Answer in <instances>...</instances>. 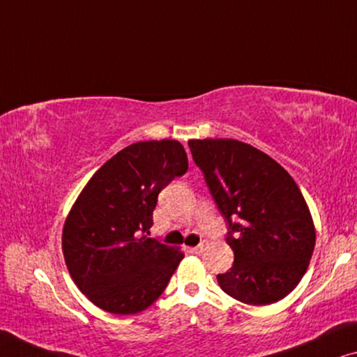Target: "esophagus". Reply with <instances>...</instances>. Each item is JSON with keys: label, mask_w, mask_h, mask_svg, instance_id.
Wrapping results in <instances>:
<instances>
[{"label": "esophagus", "mask_w": 357, "mask_h": 357, "mask_svg": "<svg viewBox=\"0 0 357 357\" xmlns=\"http://www.w3.org/2000/svg\"><path fill=\"white\" fill-rule=\"evenodd\" d=\"M205 248H207V244L200 243L199 245H195V248H192V252H195V254H202L204 250H205Z\"/></svg>", "instance_id": "1"}]
</instances>
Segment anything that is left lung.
Returning <instances> with one entry per match:
<instances>
[{"label": "left lung", "instance_id": "left-lung-1", "mask_svg": "<svg viewBox=\"0 0 357 357\" xmlns=\"http://www.w3.org/2000/svg\"><path fill=\"white\" fill-rule=\"evenodd\" d=\"M189 149L228 222L234 262L218 284L244 304L283 299L304 277L315 245L309 207L289 173L234 139H194ZM235 217V222L230 220Z\"/></svg>", "mask_w": 357, "mask_h": 357}]
</instances>
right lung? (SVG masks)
<instances>
[{
    "instance_id": "add662e5",
    "label": "right lung",
    "mask_w": 357,
    "mask_h": 357,
    "mask_svg": "<svg viewBox=\"0 0 357 357\" xmlns=\"http://www.w3.org/2000/svg\"><path fill=\"white\" fill-rule=\"evenodd\" d=\"M185 172L178 140H147L123 149L85 184L64 222L63 254L97 307L137 314L167 288L184 254L147 234L160 190Z\"/></svg>"
}]
</instances>
